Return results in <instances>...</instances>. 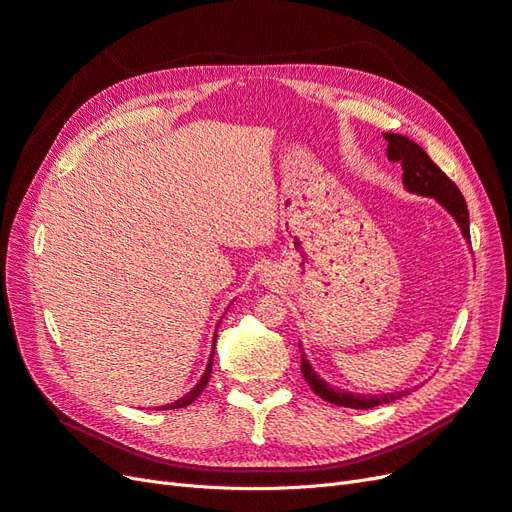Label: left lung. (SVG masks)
Segmentation results:
<instances>
[{"mask_svg":"<svg viewBox=\"0 0 512 512\" xmlns=\"http://www.w3.org/2000/svg\"><path fill=\"white\" fill-rule=\"evenodd\" d=\"M384 138L388 140V159L393 163H401L403 166V185L407 191L418 193V195H426V197H435L441 206L447 208V212L452 214L460 229L464 233V237H470V229H468V208L466 201L460 193V189L454 185L452 178H447L445 172L437 166V163L426 155V151L416 145L414 140H410L407 136L401 134H384ZM300 370L304 380L309 382V386L313 391L325 399L327 403H334L340 407H355V410H370V407L376 405H384L397 401L401 397H405L410 391H399V393H388V395H355V393H344L338 391V388L330 386L327 382H323L315 370L311 367V363L306 361V357L302 355L300 361Z\"/></svg>","mask_w":512,"mask_h":512,"instance_id":"obj_1","label":"left lung"}]
</instances>
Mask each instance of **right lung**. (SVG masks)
<instances>
[{
  "instance_id": "right-lung-1",
  "label": "right lung",
  "mask_w": 512,
  "mask_h": 512,
  "mask_svg": "<svg viewBox=\"0 0 512 512\" xmlns=\"http://www.w3.org/2000/svg\"><path fill=\"white\" fill-rule=\"evenodd\" d=\"M210 374H212V357H210V363H208V367H206V374L201 376V380L193 386V391L191 393H187L185 397H180L178 401H174V403H170V405H163V407H157V410H178V407H187V405H191L201 393H203V388L208 386V382H210Z\"/></svg>"
}]
</instances>
